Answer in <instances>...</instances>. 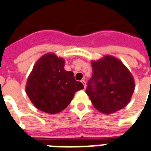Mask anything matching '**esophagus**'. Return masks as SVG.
<instances>
[{
    "mask_svg": "<svg viewBox=\"0 0 151 151\" xmlns=\"http://www.w3.org/2000/svg\"><path fill=\"white\" fill-rule=\"evenodd\" d=\"M82 82L83 86H84V88H86V81L85 80H82Z\"/></svg>",
    "mask_w": 151,
    "mask_h": 151,
    "instance_id": "1",
    "label": "esophagus"
}]
</instances>
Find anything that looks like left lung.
<instances>
[{
	"mask_svg": "<svg viewBox=\"0 0 151 151\" xmlns=\"http://www.w3.org/2000/svg\"><path fill=\"white\" fill-rule=\"evenodd\" d=\"M93 73L86 93L93 106L104 114H111L124 108L134 91V81L122 62L106 56L92 62Z\"/></svg>",
	"mask_w": 151,
	"mask_h": 151,
	"instance_id": "obj_1",
	"label": "left lung"
}]
</instances>
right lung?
Masks as SVG:
<instances>
[{"label":"right lung","mask_w":151,"mask_h":151,"mask_svg":"<svg viewBox=\"0 0 151 151\" xmlns=\"http://www.w3.org/2000/svg\"><path fill=\"white\" fill-rule=\"evenodd\" d=\"M65 60L52 53L42 56L35 65L27 83V94L36 108L50 114L67 108L75 92L83 89L73 73L64 69Z\"/></svg>","instance_id":"obj_1"}]
</instances>
